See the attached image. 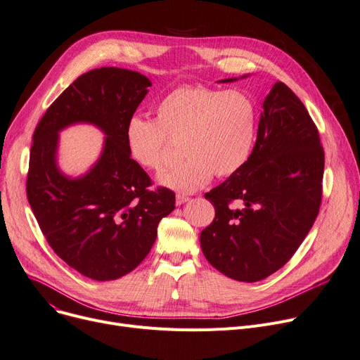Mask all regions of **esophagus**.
<instances>
[{"instance_id": "esophagus-1", "label": "esophagus", "mask_w": 360, "mask_h": 360, "mask_svg": "<svg viewBox=\"0 0 360 360\" xmlns=\"http://www.w3.org/2000/svg\"><path fill=\"white\" fill-rule=\"evenodd\" d=\"M186 201H190V197H188L186 194H176V205L185 204Z\"/></svg>"}]
</instances>
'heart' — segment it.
<instances>
[{"mask_svg": "<svg viewBox=\"0 0 360 360\" xmlns=\"http://www.w3.org/2000/svg\"><path fill=\"white\" fill-rule=\"evenodd\" d=\"M258 128L257 105L239 90L181 86L155 106V120L134 115L125 125L129 158L159 170L179 141L184 158L159 175V182L179 194L194 193L213 175L231 176L248 162Z\"/></svg>", "mask_w": 360, "mask_h": 360, "instance_id": "1", "label": "heart"}]
</instances>
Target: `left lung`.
<instances>
[{
  "label": "left lung",
  "mask_w": 360,
  "mask_h": 360,
  "mask_svg": "<svg viewBox=\"0 0 360 360\" xmlns=\"http://www.w3.org/2000/svg\"><path fill=\"white\" fill-rule=\"evenodd\" d=\"M323 175L324 148L316 125L296 94L277 82L262 102L248 162L204 195L216 209L213 223L200 235L207 261L238 281L276 273L312 228Z\"/></svg>",
  "instance_id": "8db88e82"
}]
</instances>
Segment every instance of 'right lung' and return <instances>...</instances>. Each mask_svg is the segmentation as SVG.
Instances as JSON below:
<instances>
[{
    "instance_id": "1",
    "label": "right lung",
    "mask_w": 360,
    "mask_h": 360,
    "mask_svg": "<svg viewBox=\"0 0 360 360\" xmlns=\"http://www.w3.org/2000/svg\"><path fill=\"white\" fill-rule=\"evenodd\" d=\"M150 86L137 71L91 70L60 94L33 132L26 182L33 214L53 252L93 280L134 270L153 247L159 221L175 209V193L150 191L125 144L127 121ZM83 122L105 132L104 150L84 176L70 179L56 165L58 134Z\"/></svg>"
}]
</instances>
